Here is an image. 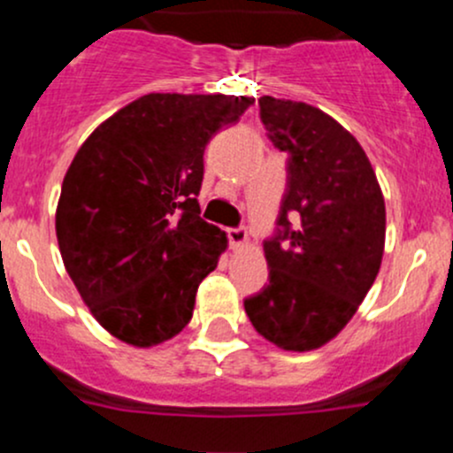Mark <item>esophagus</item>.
Listing matches in <instances>:
<instances>
[{"label": "esophagus", "instance_id": "obj_1", "mask_svg": "<svg viewBox=\"0 0 453 453\" xmlns=\"http://www.w3.org/2000/svg\"><path fill=\"white\" fill-rule=\"evenodd\" d=\"M227 241H230L232 250H241L248 243V232L245 227H227Z\"/></svg>", "mask_w": 453, "mask_h": 453}]
</instances>
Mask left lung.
<instances>
[{
	"mask_svg": "<svg viewBox=\"0 0 453 453\" xmlns=\"http://www.w3.org/2000/svg\"><path fill=\"white\" fill-rule=\"evenodd\" d=\"M267 138L287 157L269 282L245 298L256 331L285 350L319 349L349 324L381 267L386 203L359 142L307 103L258 98Z\"/></svg>",
	"mask_w": 453,
	"mask_h": 453,
	"instance_id": "8db88e82",
	"label": "left lung"
}]
</instances>
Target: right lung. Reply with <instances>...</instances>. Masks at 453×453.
Wrapping results in <instances>:
<instances>
[{
  "label": "right lung",
  "instance_id": "add662e5",
  "mask_svg": "<svg viewBox=\"0 0 453 453\" xmlns=\"http://www.w3.org/2000/svg\"><path fill=\"white\" fill-rule=\"evenodd\" d=\"M254 98L149 94L104 120L72 159L57 208L63 263L94 318L144 349L175 337L226 252L199 217L203 150Z\"/></svg>",
  "mask_w": 453,
  "mask_h": 453
}]
</instances>
